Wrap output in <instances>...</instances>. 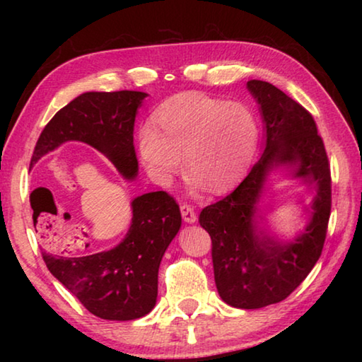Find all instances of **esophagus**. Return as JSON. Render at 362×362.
<instances>
[{
    "instance_id": "obj_1",
    "label": "esophagus",
    "mask_w": 362,
    "mask_h": 362,
    "mask_svg": "<svg viewBox=\"0 0 362 362\" xmlns=\"http://www.w3.org/2000/svg\"><path fill=\"white\" fill-rule=\"evenodd\" d=\"M180 212H182L183 220H185L187 223H194V222H196V211H194L193 207L189 206V204L183 203V204L180 206Z\"/></svg>"
}]
</instances>
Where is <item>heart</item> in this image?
<instances>
[{"label":"heart","mask_w":362,"mask_h":362,"mask_svg":"<svg viewBox=\"0 0 362 362\" xmlns=\"http://www.w3.org/2000/svg\"><path fill=\"white\" fill-rule=\"evenodd\" d=\"M155 122L140 127L137 146L145 173L163 187L185 161L193 187L222 192L246 173L259 144L252 110L204 94L173 97L159 107Z\"/></svg>","instance_id":"1"}]
</instances>
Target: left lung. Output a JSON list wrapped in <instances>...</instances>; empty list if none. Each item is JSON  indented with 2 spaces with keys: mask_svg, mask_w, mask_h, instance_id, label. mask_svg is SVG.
<instances>
[{
  "mask_svg": "<svg viewBox=\"0 0 362 362\" xmlns=\"http://www.w3.org/2000/svg\"><path fill=\"white\" fill-rule=\"evenodd\" d=\"M265 122V150L246 179L199 214L212 240L214 278L218 296L235 308L255 310L278 303L302 284L321 257L330 216V168L316 122L276 86L247 81ZM287 167L315 189L312 216L296 240L272 235L258 216L268 173Z\"/></svg>",
  "mask_w": 362,
  "mask_h": 362,
  "instance_id": "1",
  "label": "left lung"
}]
</instances>
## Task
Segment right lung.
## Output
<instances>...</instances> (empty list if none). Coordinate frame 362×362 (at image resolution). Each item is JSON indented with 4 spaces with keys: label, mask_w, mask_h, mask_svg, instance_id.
<instances>
[{
    "label": "right lung",
    "mask_w": 362,
    "mask_h": 362,
    "mask_svg": "<svg viewBox=\"0 0 362 362\" xmlns=\"http://www.w3.org/2000/svg\"><path fill=\"white\" fill-rule=\"evenodd\" d=\"M146 95L139 90L78 95L42 129L30 166L65 142H83L107 156L124 179L134 180L139 173L134 121ZM36 189L30 194L32 209ZM131 207L129 231L116 247L84 257L56 254L49 247L41 252L52 276L102 320L131 321L155 308L159 263L182 225L179 204L166 192L137 196Z\"/></svg>",
    "instance_id": "add662e5"
}]
</instances>
